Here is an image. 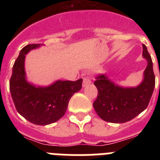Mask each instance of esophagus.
Instances as JSON below:
<instances>
[{
  "label": "esophagus",
  "mask_w": 160,
  "mask_h": 160,
  "mask_svg": "<svg viewBox=\"0 0 160 160\" xmlns=\"http://www.w3.org/2000/svg\"><path fill=\"white\" fill-rule=\"evenodd\" d=\"M91 83V81H90V79L88 78L85 77L83 78V82H82V87H85L86 86H87V85L90 84Z\"/></svg>",
  "instance_id": "esophagus-1"
}]
</instances>
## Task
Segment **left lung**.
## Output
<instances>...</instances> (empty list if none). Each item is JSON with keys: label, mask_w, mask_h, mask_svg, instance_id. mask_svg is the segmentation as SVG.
I'll use <instances>...</instances> for the list:
<instances>
[{"label": "left lung", "mask_w": 160, "mask_h": 160, "mask_svg": "<svg viewBox=\"0 0 160 160\" xmlns=\"http://www.w3.org/2000/svg\"><path fill=\"white\" fill-rule=\"evenodd\" d=\"M142 57L148 61L142 82L135 87H122L107 75L98 76L94 82L98 89L97 99L93 106L102 120L113 123H123L138 115L148 107L155 88L153 63L145 45Z\"/></svg>", "instance_id": "8db88e82"}]
</instances>
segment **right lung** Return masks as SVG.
I'll list each match as a JSON object with an SVG mask.
<instances>
[{"label":"right lung","instance_id":"1","mask_svg":"<svg viewBox=\"0 0 160 160\" xmlns=\"http://www.w3.org/2000/svg\"><path fill=\"white\" fill-rule=\"evenodd\" d=\"M42 44H30L21 50L12 66L9 82L17 111L29 122L46 126L57 122L65 114L70 98L81 90L82 79L75 82L58 80L48 87L35 86L26 79L25 55Z\"/></svg>","mask_w":160,"mask_h":160}]
</instances>
